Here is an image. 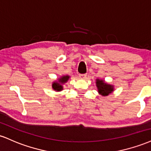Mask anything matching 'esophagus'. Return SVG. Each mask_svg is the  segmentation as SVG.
I'll return each mask as SVG.
<instances>
[{"label":"esophagus","mask_w":151,"mask_h":151,"mask_svg":"<svg viewBox=\"0 0 151 151\" xmlns=\"http://www.w3.org/2000/svg\"><path fill=\"white\" fill-rule=\"evenodd\" d=\"M79 77H80V78H81V79H86V74H80Z\"/></svg>","instance_id":"esophagus-1"}]
</instances>
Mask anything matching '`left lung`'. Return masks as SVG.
<instances>
[{
	"mask_svg": "<svg viewBox=\"0 0 151 151\" xmlns=\"http://www.w3.org/2000/svg\"><path fill=\"white\" fill-rule=\"evenodd\" d=\"M96 86L99 94L102 96H107L114 91V86L105 83L103 80L96 79Z\"/></svg>",
	"mask_w": 151,
	"mask_h": 151,
	"instance_id": "8db88e82",
	"label": "left lung"
}]
</instances>
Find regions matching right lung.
I'll return each instance as SVG.
<instances>
[{"mask_svg": "<svg viewBox=\"0 0 151 151\" xmlns=\"http://www.w3.org/2000/svg\"><path fill=\"white\" fill-rule=\"evenodd\" d=\"M69 78H70V76L68 75L61 76V78H59L58 79V81H55V82L52 83L53 89H54L55 91H57V92L63 90V85L68 81Z\"/></svg>", "mask_w": 151, "mask_h": 151, "instance_id": "right-lung-1", "label": "right lung"}]
</instances>
